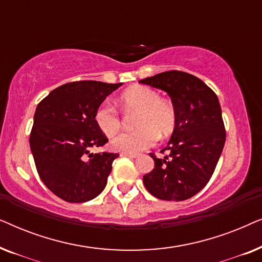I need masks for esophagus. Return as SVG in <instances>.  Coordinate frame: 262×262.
<instances>
[{
	"label": "esophagus",
	"instance_id": "esophagus-1",
	"mask_svg": "<svg viewBox=\"0 0 262 262\" xmlns=\"http://www.w3.org/2000/svg\"><path fill=\"white\" fill-rule=\"evenodd\" d=\"M120 156H126V157H131V159H136L138 156V154L136 152H120Z\"/></svg>",
	"mask_w": 262,
	"mask_h": 262
}]
</instances>
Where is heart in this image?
<instances>
[{"label": "heart", "instance_id": "obj_1", "mask_svg": "<svg viewBox=\"0 0 262 262\" xmlns=\"http://www.w3.org/2000/svg\"><path fill=\"white\" fill-rule=\"evenodd\" d=\"M119 103L125 111H137V130L124 132L111 142L112 149L121 152H139L155 144L157 138H166L177 126V111L170 101L161 99L155 89L136 84L121 93ZM95 125L107 137L120 130L119 114L112 106L102 103L95 111Z\"/></svg>", "mask_w": 262, "mask_h": 262}]
</instances>
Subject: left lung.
Segmentation results:
<instances>
[{
	"label": "left lung",
	"instance_id": "1",
	"mask_svg": "<svg viewBox=\"0 0 262 262\" xmlns=\"http://www.w3.org/2000/svg\"><path fill=\"white\" fill-rule=\"evenodd\" d=\"M164 91L177 111V126L168 145L169 155L157 159L143 177L156 198L181 202L192 198L210 181L223 151L225 127L217 95L200 78L170 70L139 81Z\"/></svg>",
	"mask_w": 262,
	"mask_h": 262
}]
</instances>
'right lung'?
Listing matches in <instances>:
<instances>
[{
    "label": "right lung",
    "instance_id": "1",
    "mask_svg": "<svg viewBox=\"0 0 262 262\" xmlns=\"http://www.w3.org/2000/svg\"><path fill=\"white\" fill-rule=\"evenodd\" d=\"M123 83L77 81L53 89L38 103L30 146L41 181L69 203L94 199L106 187L118 154H91L108 139L95 125L94 114Z\"/></svg>",
    "mask_w": 262,
    "mask_h": 262
}]
</instances>
